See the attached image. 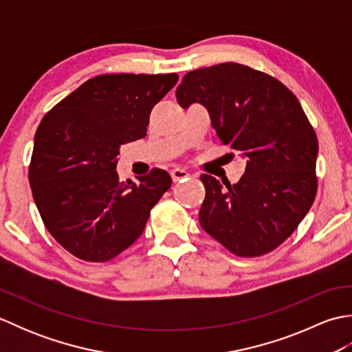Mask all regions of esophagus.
Masks as SVG:
<instances>
[{
    "mask_svg": "<svg viewBox=\"0 0 352 352\" xmlns=\"http://www.w3.org/2000/svg\"><path fill=\"white\" fill-rule=\"evenodd\" d=\"M170 177H172V180L177 183V182L183 180V178L189 177V172L186 170V169H182V168H175V169L170 170Z\"/></svg>",
    "mask_w": 352,
    "mask_h": 352,
    "instance_id": "34e87169",
    "label": "esophagus"
}]
</instances>
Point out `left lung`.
Instances as JSON below:
<instances>
[{
  "mask_svg": "<svg viewBox=\"0 0 352 352\" xmlns=\"http://www.w3.org/2000/svg\"><path fill=\"white\" fill-rule=\"evenodd\" d=\"M175 96L183 109L204 106L222 144L246 160L236 184L201 175V227L236 256L271 252L316 197L318 138L300 101L276 78L231 62L188 72Z\"/></svg>",
  "mask_w": 352,
  "mask_h": 352,
  "instance_id": "obj_1",
  "label": "left lung"
}]
</instances>
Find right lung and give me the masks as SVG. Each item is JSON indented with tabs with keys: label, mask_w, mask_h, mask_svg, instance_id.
Instances as JSON below:
<instances>
[{
	"label": "right lung",
	"mask_w": 352,
	"mask_h": 352,
	"mask_svg": "<svg viewBox=\"0 0 352 352\" xmlns=\"http://www.w3.org/2000/svg\"><path fill=\"white\" fill-rule=\"evenodd\" d=\"M177 74H104L56 104L37 126L28 180L45 227L85 261H109L138 241L170 175L119 182V148L146 136Z\"/></svg>",
	"instance_id": "add662e5"
}]
</instances>
